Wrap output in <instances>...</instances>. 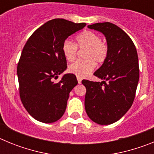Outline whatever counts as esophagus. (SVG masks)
Returning a JSON list of instances; mask_svg holds the SVG:
<instances>
[{
	"instance_id": "esophagus-1",
	"label": "esophagus",
	"mask_w": 154,
	"mask_h": 154,
	"mask_svg": "<svg viewBox=\"0 0 154 154\" xmlns=\"http://www.w3.org/2000/svg\"><path fill=\"white\" fill-rule=\"evenodd\" d=\"M77 80H78L79 84L82 83V78H81V77H79V76H77Z\"/></svg>"
}]
</instances>
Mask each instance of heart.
Listing matches in <instances>:
<instances>
[{"label":"heart","instance_id":"b5f03b06","mask_svg":"<svg viewBox=\"0 0 154 154\" xmlns=\"http://www.w3.org/2000/svg\"><path fill=\"white\" fill-rule=\"evenodd\" d=\"M77 45L66 40L62 45V52L65 59L72 62L77 55L78 46L84 51V60H78L69 66L72 74L83 78L95 69L96 63L102 64L106 61L109 53V46L105 41L101 40L99 34L92 31H85L76 38Z\"/></svg>","mask_w":154,"mask_h":154}]
</instances>
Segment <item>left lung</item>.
Instances as JSON below:
<instances>
[{
    "mask_svg": "<svg viewBox=\"0 0 154 154\" xmlns=\"http://www.w3.org/2000/svg\"><path fill=\"white\" fill-rule=\"evenodd\" d=\"M88 28L105 35L109 53L94 72L103 81H82L86 88L85 111L95 123L112 124L126 114L135 98L140 76L137 51L130 36L116 24L96 23Z\"/></svg>",
    "mask_w": 154,
    "mask_h": 154,
    "instance_id": "1",
    "label": "left lung"
}]
</instances>
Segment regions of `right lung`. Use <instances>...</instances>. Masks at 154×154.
<instances>
[{
  "mask_svg": "<svg viewBox=\"0 0 154 154\" xmlns=\"http://www.w3.org/2000/svg\"><path fill=\"white\" fill-rule=\"evenodd\" d=\"M85 25L53 19L38 28L24 45L17 68L19 93L24 108L36 120L51 123L63 116L69 92L78 81L69 73L55 82L67 68L62 45Z\"/></svg>",
  "mask_w": 154,
  "mask_h": 154,
  "instance_id": "add662e5",
  "label": "right lung"
}]
</instances>
